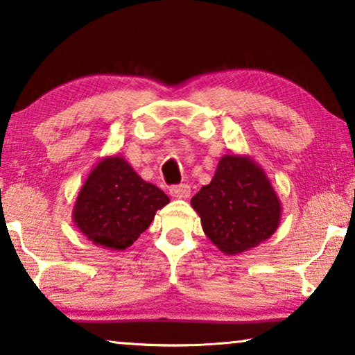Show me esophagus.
<instances>
[{
  "label": "esophagus",
  "mask_w": 355,
  "mask_h": 355,
  "mask_svg": "<svg viewBox=\"0 0 355 355\" xmlns=\"http://www.w3.org/2000/svg\"><path fill=\"white\" fill-rule=\"evenodd\" d=\"M169 193L174 198H189V196H191V187L187 184H179V186H173L169 189Z\"/></svg>",
  "instance_id": "esophagus-1"
}]
</instances>
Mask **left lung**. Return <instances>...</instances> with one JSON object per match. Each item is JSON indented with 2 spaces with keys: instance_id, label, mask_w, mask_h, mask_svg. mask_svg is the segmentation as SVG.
I'll use <instances>...</instances> for the list:
<instances>
[{
  "instance_id": "obj_1",
  "label": "left lung",
  "mask_w": 355,
  "mask_h": 355,
  "mask_svg": "<svg viewBox=\"0 0 355 355\" xmlns=\"http://www.w3.org/2000/svg\"><path fill=\"white\" fill-rule=\"evenodd\" d=\"M203 232L225 255L270 239L281 221V200L268 176L249 155H225L215 176L192 197Z\"/></svg>"
}]
</instances>
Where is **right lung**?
<instances>
[{
  "label": "right lung",
  "instance_id": "obj_1",
  "mask_svg": "<svg viewBox=\"0 0 355 355\" xmlns=\"http://www.w3.org/2000/svg\"><path fill=\"white\" fill-rule=\"evenodd\" d=\"M168 203L166 193L144 181L121 155H110L95 164L80 187L72 221L92 244L125 250Z\"/></svg>",
  "mask_w": 355,
  "mask_h": 355
}]
</instances>
